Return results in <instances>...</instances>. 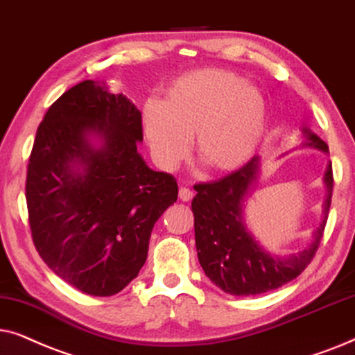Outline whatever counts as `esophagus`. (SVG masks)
Returning <instances> with one entry per match:
<instances>
[{"mask_svg":"<svg viewBox=\"0 0 355 355\" xmlns=\"http://www.w3.org/2000/svg\"><path fill=\"white\" fill-rule=\"evenodd\" d=\"M178 198H180L182 201H190L193 198V191L190 188H180V191H178Z\"/></svg>","mask_w":355,"mask_h":355,"instance_id":"esophagus-1","label":"esophagus"}]
</instances>
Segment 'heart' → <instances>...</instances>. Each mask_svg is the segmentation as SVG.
<instances>
[{
    "label": "heart",
    "mask_w": 355,
    "mask_h": 355,
    "mask_svg": "<svg viewBox=\"0 0 355 355\" xmlns=\"http://www.w3.org/2000/svg\"><path fill=\"white\" fill-rule=\"evenodd\" d=\"M266 102L243 78L206 68L180 76L159 103L143 110V128L155 162L173 170L188 155L190 138L201 162L232 172L248 162L266 130Z\"/></svg>",
    "instance_id": "heart-1"
}]
</instances>
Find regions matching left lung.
<instances>
[{
  "label": "left lung",
  "instance_id": "left-lung-1",
  "mask_svg": "<svg viewBox=\"0 0 355 355\" xmlns=\"http://www.w3.org/2000/svg\"><path fill=\"white\" fill-rule=\"evenodd\" d=\"M306 146L328 153V144L306 131ZM259 159L254 157L235 172L211 183H200L191 201L195 216L196 252L206 276L230 295H258L287 284L309 266L323 237L334 187L333 167L328 165L324 185V217L315 240L304 252L289 258H276L264 252L247 232L242 222V202L257 180Z\"/></svg>",
  "mask_w": 355,
  "mask_h": 355
}]
</instances>
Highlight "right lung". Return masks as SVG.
<instances>
[{"label": "right lung", "mask_w": 355, "mask_h": 355, "mask_svg": "<svg viewBox=\"0 0 355 355\" xmlns=\"http://www.w3.org/2000/svg\"><path fill=\"white\" fill-rule=\"evenodd\" d=\"M139 141L141 112L91 79L51 103L37 128L26 178L32 242L87 295H115L138 276L154 224L177 201L175 177L146 165Z\"/></svg>", "instance_id": "right-lung-1"}]
</instances>
